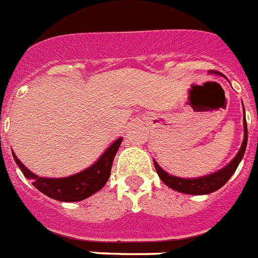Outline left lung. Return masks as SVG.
<instances>
[{
	"label": "left lung",
	"instance_id": "1",
	"mask_svg": "<svg viewBox=\"0 0 258 258\" xmlns=\"http://www.w3.org/2000/svg\"><path fill=\"white\" fill-rule=\"evenodd\" d=\"M245 112V109H243ZM247 145V124L245 115H243V141L241 145V149L237 153V155L234 157V160L230 162L229 165H226L225 168H222L221 170L212 173V174H207L203 177H196V178H181V177H176L169 174L168 172H165L164 169L161 168L160 165L154 161L155 170L158 173V176L162 180L164 184L172 188V189L181 192V194L188 195H208L215 192L219 188L225 185L226 182L229 181V178L234 174V172L238 168L239 162L242 160L245 150H246Z\"/></svg>",
	"mask_w": 258,
	"mask_h": 258
}]
</instances>
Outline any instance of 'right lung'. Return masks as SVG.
<instances>
[{
	"instance_id": "obj_1",
	"label": "right lung",
	"mask_w": 258,
	"mask_h": 258,
	"mask_svg": "<svg viewBox=\"0 0 258 258\" xmlns=\"http://www.w3.org/2000/svg\"><path fill=\"white\" fill-rule=\"evenodd\" d=\"M121 141L123 138H119L117 141L112 143L92 166L73 176L60 177V178H47V177L36 176L35 173L31 172L21 164V161L16 157L15 153L12 154L23 174L32 181V185L36 189L47 195L51 199L70 203V202H81L89 198L107 184L108 178L111 176L112 162L120 147Z\"/></svg>"
}]
</instances>
